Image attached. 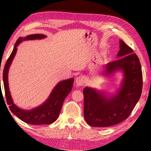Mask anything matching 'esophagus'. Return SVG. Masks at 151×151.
Here are the masks:
<instances>
[{
    "mask_svg": "<svg viewBox=\"0 0 151 151\" xmlns=\"http://www.w3.org/2000/svg\"><path fill=\"white\" fill-rule=\"evenodd\" d=\"M86 82V78L84 76H78L76 79V84L78 86H83Z\"/></svg>",
    "mask_w": 151,
    "mask_h": 151,
    "instance_id": "esophagus-1",
    "label": "esophagus"
}]
</instances>
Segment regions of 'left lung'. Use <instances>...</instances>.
<instances>
[{"instance_id": "8db88e82", "label": "left lung", "mask_w": 151, "mask_h": 151, "mask_svg": "<svg viewBox=\"0 0 151 151\" xmlns=\"http://www.w3.org/2000/svg\"><path fill=\"white\" fill-rule=\"evenodd\" d=\"M116 60L104 66L102 74H123L120 87L110 94L91 87L84 88V116L88 124L108 127L122 122L129 116L139 101L142 89V72L139 60L131 47L119 40Z\"/></svg>"}]
</instances>
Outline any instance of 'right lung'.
Returning <instances> with one entry per match:
<instances>
[{
    "label": "right lung",
    "mask_w": 151,
    "mask_h": 151,
    "mask_svg": "<svg viewBox=\"0 0 151 151\" xmlns=\"http://www.w3.org/2000/svg\"><path fill=\"white\" fill-rule=\"evenodd\" d=\"M44 34H32L24 38L20 37L14 45L13 51L6 62L3 71V82L5 88V97L10 111L16 115L18 118L24 122L34 125L50 124L56 120L60 113L64 100L69 93L71 91L74 79L62 80L58 83L49 95L47 100L40 104L30 110H25L16 106L12 100L9 91L8 83V73L12 61L17 52V47L22 41L31 40H41L46 38Z\"/></svg>",
    "instance_id": "1"
}]
</instances>
